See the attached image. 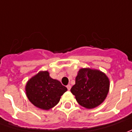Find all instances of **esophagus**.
<instances>
[{"mask_svg": "<svg viewBox=\"0 0 132 132\" xmlns=\"http://www.w3.org/2000/svg\"><path fill=\"white\" fill-rule=\"evenodd\" d=\"M66 87H67V88H68V90H70V89H71V85H70V84L67 85V86H66Z\"/></svg>", "mask_w": 132, "mask_h": 132, "instance_id": "1", "label": "esophagus"}]
</instances>
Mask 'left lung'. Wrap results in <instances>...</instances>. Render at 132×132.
I'll use <instances>...</instances> for the list:
<instances>
[{
	"instance_id": "1",
	"label": "left lung",
	"mask_w": 132,
	"mask_h": 132,
	"mask_svg": "<svg viewBox=\"0 0 132 132\" xmlns=\"http://www.w3.org/2000/svg\"><path fill=\"white\" fill-rule=\"evenodd\" d=\"M109 79L104 73L89 68L81 69L71 88L79 104L86 109H94L101 104L109 90Z\"/></svg>"
}]
</instances>
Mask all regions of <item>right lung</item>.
<instances>
[{"mask_svg": "<svg viewBox=\"0 0 132 132\" xmlns=\"http://www.w3.org/2000/svg\"><path fill=\"white\" fill-rule=\"evenodd\" d=\"M67 88L56 79H52L47 71H40L28 81L26 94L28 100L36 107L49 110L59 102Z\"/></svg>", "mask_w": 132, "mask_h": 132, "instance_id": "add662e5", "label": "right lung"}]
</instances>
